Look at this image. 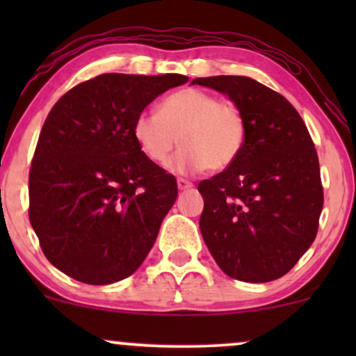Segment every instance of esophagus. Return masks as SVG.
I'll list each match as a JSON object with an SVG mask.
<instances>
[{
    "label": "esophagus",
    "instance_id": "34e87169",
    "mask_svg": "<svg viewBox=\"0 0 356 356\" xmlns=\"http://www.w3.org/2000/svg\"><path fill=\"white\" fill-rule=\"evenodd\" d=\"M192 186H194V184H192L191 181H187V179H182V177L177 179V187H179V189H181V191L191 189Z\"/></svg>",
    "mask_w": 356,
    "mask_h": 356
}]
</instances>
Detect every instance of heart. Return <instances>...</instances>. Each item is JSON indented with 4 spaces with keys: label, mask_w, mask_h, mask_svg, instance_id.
Returning <instances> with one entry per match:
<instances>
[{
    "label": "heart",
    "mask_w": 356,
    "mask_h": 356,
    "mask_svg": "<svg viewBox=\"0 0 356 356\" xmlns=\"http://www.w3.org/2000/svg\"><path fill=\"white\" fill-rule=\"evenodd\" d=\"M134 137L147 159L179 174L222 170L234 164L246 142V120L238 105L199 88H182L167 95L157 112L138 113Z\"/></svg>",
    "instance_id": "heart-1"
}]
</instances>
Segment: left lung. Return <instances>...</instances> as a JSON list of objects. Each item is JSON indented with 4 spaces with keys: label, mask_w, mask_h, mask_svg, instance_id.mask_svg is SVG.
Returning a JSON list of instances; mask_svg holds the SVG:
<instances>
[{
    "label": "left lung",
    "mask_w": 356,
    "mask_h": 356,
    "mask_svg": "<svg viewBox=\"0 0 356 356\" xmlns=\"http://www.w3.org/2000/svg\"><path fill=\"white\" fill-rule=\"evenodd\" d=\"M229 95L246 120L234 164L199 182L206 246L227 276L268 283L308 251L323 209L320 162L303 118L283 95L249 76L195 79Z\"/></svg>",
    "instance_id": "left-lung-1"
}]
</instances>
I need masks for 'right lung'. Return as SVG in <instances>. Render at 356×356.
Here are the masks:
<instances>
[{"instance_id": "obj_1", "label": "right lung", "mask_w": 356, "mask_h": 356, "mask_svg": "<svg viewBox=\"0 0 356 356\" xmlns=\"http://www.w3.org/2000/svg\"><path fill=\"white\" fill-rule=\"evenodd\" d=\"M184 75L104 73L68 90L40 132L30 222L55 268L87 284L136 273L177 197L172 174L145 157L134 122Z\"/></svg>"}]
</instances>
